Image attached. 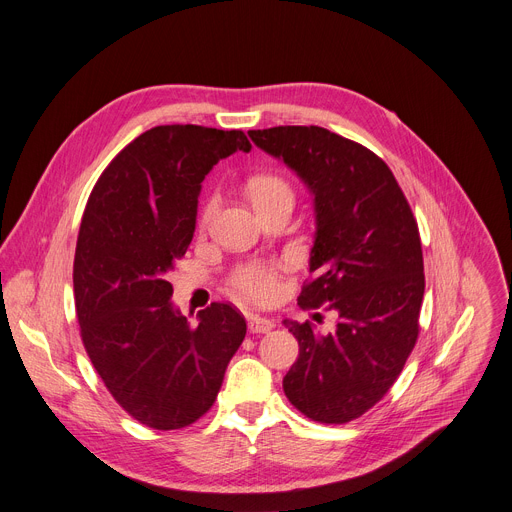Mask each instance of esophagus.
<instances>
[{
  "mask_svg": "<svg viewBox=\"0 0 512 512\" xmlns=\"http://www.w3.org/2000/svg\"><path fill=\"white\" fill-rule=\"evenodd\" d=\"M274 328V322L262 316H250L248 318V330L252 334H268Z\"/></svg>",
  "mask_w": 512,
  "mask_h": 512,
  "instance_id": "obj_1",
  "label": "esophagus"
}]
</instances>
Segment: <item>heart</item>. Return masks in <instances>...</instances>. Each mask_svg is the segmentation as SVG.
I'll use <instances>...</instances> for the list:
<instances>
[{"label": "heart", "mask_w": 512, "mask_h": 512, "mask_svg": "<svg viewBox=\"0 0 512 512\" xmlns=\"http://www.w3.org/2000/svg\"><path fill=\"white\" fill-rule=\"evenodd\" d=\"M246 194L258 213L277 207L281 203H293L291 184L277 174H256L246 180ZM215 213V201H209L203 209L201 223L207 225ZM231 291L254 303H268L279 293V272L272 266L250 262L240 266L229 279Z\"/></svg>", "instance_id": "obj_1"}]
</instances>
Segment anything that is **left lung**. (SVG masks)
Segmentation results:
<instances>
[{
    "label": "left lung",
    "mask_w": 512,
    "mask_h": 512,
    "mask_svg": "<svg viewBox=\"0 0 512 512\" xmlns=\"http://www.w3.org/2000/svg\"><path fill=\"white\" fill-rule=\"evenodd\" d=\"M248 135L313 194L311 281L297 303L338 316L326 336L285 320L299 342L285 396L311 420L350 422L385 396L416 344L424 297L418 223L387 164L361 143L313 125Z\"/></svg>",
    "instance_id": "8db88e82"
}]
</instances>
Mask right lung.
<instances>
[{"label": "right lung", "mask_w": 512, "mask_h": 512, "mask_svg": "<svg viewBox=\"0 0 512 512\" xmlns=\"http://www.w3.org/2000/svg\"><path fill=\"white\" fill-rule=\"evenodd\" d=\"M238 149H252L242 131L153 127L106 166L82 217L73 293L86 352L110 396L155 430L207 414L246 336L229 303L192 326L166 281L192 242L201 182Z\"/></svg>", "instance_id": "right-lung-1"}]
</instances>
